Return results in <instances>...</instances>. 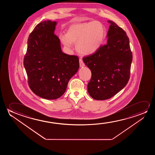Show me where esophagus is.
Here are the masks:
<instances>
[{
	"label": "esophagus",
	"mask_w": 155,
	"mask_h": 155,
	"mask_svg": "<svg viewBox=\"0 0 155 155\" xmlns=\"http://www.w3.org/2000/svg\"><path fill=\"white\" fill-rule=\"evenodd\" d=\"M79 64H80V67H83L85 66V64L84 63L83 60L81 59H79Z\"/></svg>",
	"instance_id": "34e87169"
}]
</instances>
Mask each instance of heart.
I'll use <instances>...</instances> for the list:
<instances>
[{"label": "heart", "instance_id": "1", "mask_svg": "<svg viewBox=\"0 0 155 155\" xmlns=\"http://www.w3.org/2000/svg\"><path fill=\"white\" fill-rule=\"evenodd\" d=\"M105 28L97 21L75 23L67 30L66 34L61 33L59 38L67 48L76 43V49L81 55H89L99 49L105 35Z\"/></svg>", "mask_w": 155, "mask_h": 155}]
</instances>
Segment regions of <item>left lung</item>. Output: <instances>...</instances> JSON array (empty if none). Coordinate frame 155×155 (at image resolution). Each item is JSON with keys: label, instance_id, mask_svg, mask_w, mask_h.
I'll list each match as a JSON object with an SVG mask.
<instances>
[{"label": "left lung", "instance_id": "left-lung-1", "mask_svg": "<svg viewBox=\"0 0 155 155\" xmlns=\"http://www.w3.org/2000/svg\"><path fill=\"white\" fill-rule=\"evenodd\" d=\"M107 22L110 26L107 43L83 58L91 72L88 91L96 100H107L114 96L127 85L130 77L132 53L129 38L114 21Z\"/></svg>", "mask_w": 155, "mask_h": 155}]
</instances>
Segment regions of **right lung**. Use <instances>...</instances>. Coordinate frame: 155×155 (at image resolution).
<instances>
[{"label":"right lung","mask_w":155,"mask_h":155,"mask_svg":"<svg viewBox=\"0 0 155 155\" xmlns=\"http://www.w3.org/2000/svg\"><path fill=\"white\" fill-rule=\"evenodd\" d=\"M56 25V21L48 20L35 27L24 58L30 89L47 100L60 97L79 67L77 56L62 52L59 38L54 33Z\"/></svg>","instance_id":"add662e5"}]
</instances>
